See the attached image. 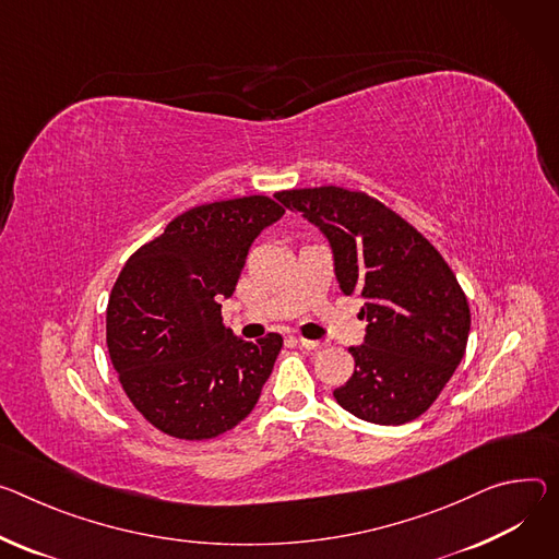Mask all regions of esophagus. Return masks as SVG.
Here are the masks:
<instances>
[{
  "label": "esophagus",
  "mask_w": 559,
  "mask_h": 559,
  "mask_svg": "<svg viewBox=\"0 0 559 559\" xmlns=\"http://www.w3.org/2000/svg\"><path fill=\"white\" fill-rule=\"evenodd\" d=\"M298 345L306 347V349H321L323 347L321 341H310V338H302V336H298Z\"/></svg>",
  "instance_id": "1"
}]
</instances>
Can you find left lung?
Instances as JSON below:
<instances>
[{"instance_id": "1", "label": "left lung", "mask_w": 559, "mask_h": 559, "mask_svg": "<svg viewBox=\"0 0 559 559\" xmlns=\"http://www.w3.org/2000/svg\"><path fill=\"white\" fill-rule=\"evenodd\" d=\"M276 198L328 236L343 294L366 298L368 334L361 347H349L354 374L334 399L379 426L421 417L468 343L471 308L454 272L424 234L366 191L328 185Z\"/></svg>"}]
</instances>
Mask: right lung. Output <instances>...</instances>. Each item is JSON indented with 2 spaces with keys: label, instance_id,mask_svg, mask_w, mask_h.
Returning <instances> with one entry per match:
<instances>
[{
  "label": "right lung",
  "instance_id": "right-lung-1",
  "mask_svg": "<svg viewBox=\"0 0 559 559\" xmlns=\"http://www.w3.org/2000/svg\"><path fill=\"white\" fill-rule=\"evenodd\" d=\"M285 210L270 195L207 202L131 253L107 306V347L133 408L160 432L202 441L257 405L283 347L223 325L251 240Z\"/></svg>",
  "mask_w": 559,
  "mask_h": 559
}]
</instances>
